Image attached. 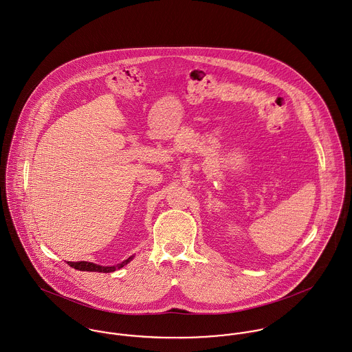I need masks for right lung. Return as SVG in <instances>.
<instances>
[{
  "mask_svg": "<svg viewBox=\"0 0 352 352\" xmlns=\"http://www.w3.org/2000/svg\"><path fill=\"white\" fill-rule=\"evenodd\" d=\"M133 258H135V256H131L129 258H126V260H124L122 263H120V264H117V265H113V267H103V265H98V264H94V263H89V261H77V263L68 261V265H71L72 268H74V270L85 271V272H103V274H110V272H114V271L121 270L122 267L128 265Z\"/></svg>",
  "mask_w": 352,
  "mask_h": 352,
  "instance_id": "right-lung-1",
  "label": "right lung"
}]
</instances>
